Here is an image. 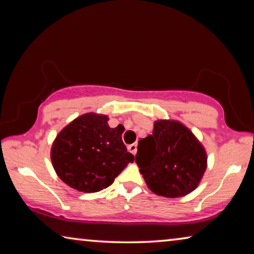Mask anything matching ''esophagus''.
<instances>
[{
  "mask_svg": "<svg viewBox=\"0 0 254 254\" xmlns=\"http://www.w3.org/2000/svg\"><path fill=\"white\" fill-rule=\"evenodd\" d=\"M127 149H128V151L132 152V153L134 154V156H135V154H136V151H137V144H136V143L130 144V145H128V147H127Z\"/></svg>",
  "mask_w": 254,
  "mask_h": 254,
  "instance_id": "obj_1",
  "label": "esophagus"
}]
</instances>
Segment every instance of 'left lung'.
I'll return each instance as SVG.
<instances>
[{
	"mask_svg": "<svg viewBox=\"0 0 254 254\" xmlns=\"http://www.w3.org/2000/svg\"><path fill=\"white\" fill-rule=\"evenodd\" d=\"M135 162L150 190L177 198L198 187L207 168V153L185 124L157 120L152 134L139 141Z\"/></svg>",
	"mask_w": 254,
	"mask_h": 254,
	"instance_id": "obj_1",
	"label": "left lung"
}]
</instances>
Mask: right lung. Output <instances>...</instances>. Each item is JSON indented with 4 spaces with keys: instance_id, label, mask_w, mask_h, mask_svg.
Returning <instances> with one entry per match:
<instances>
[{
    "instance_id": "add662e5",
    "label": "right lung",
    "mask_w": 254,
    "mask_h": 254,
    "mask_svg": "<svg viewBox=\"0 0 254 254\" xmlns=\"http://www.w3.org/2000/svg\"><path fill=\"white\" fill-rule=\"evenodd\" d=\"M109 117L94 112L76 118L54 140L50 158L58 177L81 192L109 187L134 156L122 141L123 127H110Z\"/></svg>"
}]
</instances>
